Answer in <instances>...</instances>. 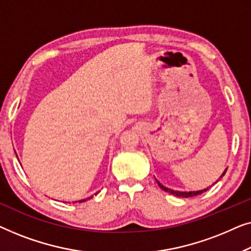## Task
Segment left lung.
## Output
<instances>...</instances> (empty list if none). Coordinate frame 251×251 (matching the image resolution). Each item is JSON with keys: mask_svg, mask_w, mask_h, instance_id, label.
<instances>
[{"mask_svg": "<svg viewBox=\"0 0 251 251\" xmlns=\"http://www.w3.org/2000/svg\"><path fill=\"white\" fill-rule=\"evenodd\" d=\"M225 173H226V169H225L223 174H222V176H224V175H225ZM222 176H221V177H222ZM157 183H158V185H159L160 188H161L162 190H164V191H166V192H169V193H172V195H175V196H177V197H182V198L196 197V196H198V195H201V193L204 192V191H207V190L209 189V188H207V189H204V190H199V191H189V192H181V191H174V190H172V189H168V188H166V186L162 185L161 183H159V182H158V181H157Z\"/></svg>", "mask_w": 251, "mask_h": 251, "instance_id": "left-lung-1", "label": "left lung"}]
</instances>
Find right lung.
<instances>
[{
  "mask_svg": "<svg viewBox=\"0 0 251 251\" xmlns=\"http://www.w3.org/2000/svg\"><path fill=\"white\" fill-rule=\"evenodd\" d=\"M83 201H85V199H84V200H79V201H78V202H83Z\"/></svg>",
  "mask_w": 251,
  "mask_h": 251,
  "instance_id": "right-lung-1",
  "label": "right lung"
}]
</instances>
